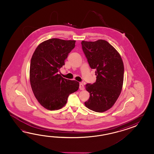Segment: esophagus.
<instances>
[{
	"mask_svg": "<svg viewBox=\"0 0 154 154\" xmlns=\"http://www.w3.org/2000/svg\"><path fill=\"white\" fill-rule=\"evenodd\" d=\"M79 88L81 90H83L84 89V86L82 83H80V84H79Z\"/></svg>",
	"mask_w": 154,
	"mask_h": 154,
	"instance_id": "34e87169",
	"label": "esophagus"
}]
</instances>
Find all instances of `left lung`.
<instances>
[{
    "label": "left lung",
    "instance_id": "obj_1",
    "mask_svg": "<svg viewBox=\"0 0 154 154\" xmlns=\"http://www.w3.org/2000/svg\"><path fill=\"white\" fill-rule=\"evenodd\" d=\"M82 48L91 69H96V81L85 88L90 98L85 106L93 111L103 112L114 105L121 94L124 79V64L118 51L109 43L98 39L82 41Z\"/></svg>",
    "mask_w": 154,
    "mask_h": 154
}]
</instances>
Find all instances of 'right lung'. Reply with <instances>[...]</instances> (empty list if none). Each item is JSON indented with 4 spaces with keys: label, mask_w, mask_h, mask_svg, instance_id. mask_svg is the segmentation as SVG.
Instances as JSON below:
<instances>
[{
    "label": "right lung",
    "mask_w": 154,
    "mask_h": 154,
    "mask_svg": "<svg viewBox=\"0 0 154 154\" xmlns=\"http://www.w3.org/2000/svg\"><path fill=\"white\" fill-rule=\"evenodd\" d=\"M75 40L51 38L41 43L33 53L29 82L33 94L44 108L58 110L67 102L69 95L79 89V82L63 78L58 74Z\"/></svg>",
    "instance_id": "right-lung-1"
}]
</instances>
